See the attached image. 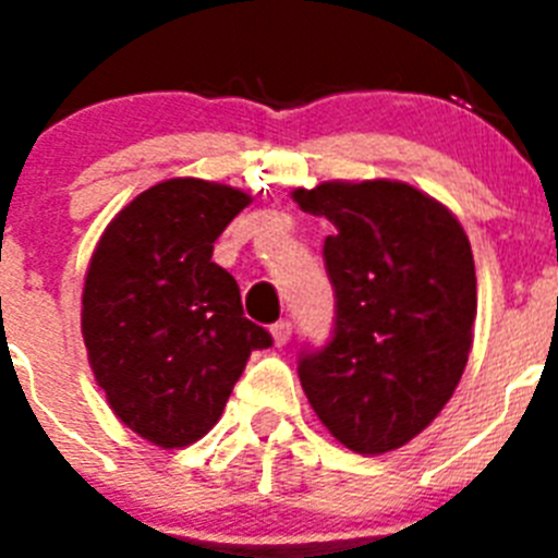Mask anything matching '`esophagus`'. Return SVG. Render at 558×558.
<instances>
[{"label":"esophagus","instance_id":"obj_1","mask_svg":"<svg viewBox=\"0 0 558 558\" xmlns=\"http://www.w3.org/2000/svg\"><path fill=\"white\" fill-rule=\"evenodd\" d=\"M270 335H274V343L276 347H284L290 340V335H293V324L290 322H276L274 327H270Z\"/></svg>","mask_w":558,"mask_h":558}]
</instances>
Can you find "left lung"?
<instances>
[{"instance_id":"left-lung-1","label":"left lung","mask_w":558,"mask_h":558,"mask_svg":"<svg viewBox=\"0 0 558 558\" xmlns=\"http://www.w3.org/2000/svg\"><path fill=\"white\" fill-rule=\"evenodd\" d=\"M293 201L335 226L324 240L335 329L324 349H304L299 379L340 445L383 456L430 425L466 368L470 240L445 204L402 181H327Z\"/></svg>"}]
</instances>
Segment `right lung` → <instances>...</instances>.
<instances>
[{
	"label": "right lung",
	"mask_w": 558,
	"mask_h": 558,
	"mask_svg": "<svg viewBox=\"0 0 558 558\" xmlns=\"http://www.w3.org/2000/svg\"><path fill=\"white\" fill-rule=\"evenodd\" d=\"M248 204L215 181H161L108 223L88 263L81 329L97 386L122 425L165 450L218 425L251 352L274 343L211 263Z\"/></svg>",
	"instance_id": "1"
}]
</instances>
